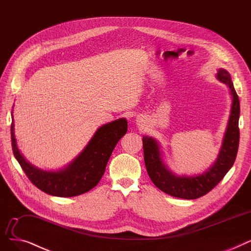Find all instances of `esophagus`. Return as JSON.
I'll return each mask as SVG.
<instances>
[{"instance_id":"34e87169","label":"esophagus","mask_w":251,"mask_h":251,"mask_svg":"<svg viewBox=\"0 0 251 251\" xmlns=\"http://www.w3.org/2000/svg\"><path fill=\"white\" fill-rule=\"evenodd\" d=\"M142 122H143V119H142L141 117H138V118H137V123H138V124H140V123H142Z\"/></svg>"}]
</instances>
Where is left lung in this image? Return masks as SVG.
<instances>
[{"instance_id": "left-lung-1", "label": "left lung", "mask_w": 251, "mask_h": 251, "mask_svg": "<svg viewBox=\"0 0 251 251\" xmlns=\"http://www.w3.org/2000/svg\"><path fill=\"white\" fill-rule=\"evenodd\" d=\"M217 78L230 89L232 96L231 114L224 136L219 156L210 168L201 175L188 176H176L162 160L159 144L151 137H143V149L147 173L153 184L162 192L183 199H197L216 187L233 166L239 147L240 103L234 89L231 75L225 69H219Z\"/></svg>"}]
</instances>
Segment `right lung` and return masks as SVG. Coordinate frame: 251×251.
Returning a JSON list of instances; mask_svg holds the SVG:
<instances>
[{
  "label": "right lung",
  "mask_w": 251,
  "mask_h": 251,
  "mask_svg": "<svg viewBox=\"0 0 251 251\" xmlns=\"http://www.w3.org/2000/svg\"><path fill=\"white\" fill-rule=\"evenodd\" d=\"M126 130V118L102 126L78 156L66 168L56 172L42 171L25 159L17 148L13 122L11 124L12 150L21 169L35 187L49 195L73 197L88 192L99 183L115 145Z\"/></svg>",
  "instance_id": "1"
}]
</instances>
